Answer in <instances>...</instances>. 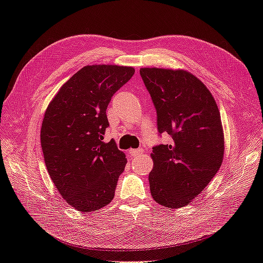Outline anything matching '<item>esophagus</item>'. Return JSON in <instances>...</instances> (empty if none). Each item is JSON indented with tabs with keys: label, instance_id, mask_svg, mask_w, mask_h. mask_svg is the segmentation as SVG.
Returning a JSON list of instances; mask_svg holds the SVG:
<instances>
[{
	"label": "esophagus",
	"instance_id": "obj_1",
	"mask_svg": "<svg viewBox=\"0 0 263 263\" xmlns=\"http://www.w3.org/2000/svg\"><path fill=\"white\" fill-rule=\"evenodd\" d=\"M142 153V149L141 148H138V149H130L129 150V155L133 156V157H136L138 155H140Z\"/></svg>",
	"mask_w": 263,
	"mask_h": 263
}]
</instances>
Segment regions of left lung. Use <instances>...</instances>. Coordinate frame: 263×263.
I'll return each mask as SVG.
<instances>
[{
    "label": "left lung",
    "instance_id": "obj_1",
    "mask_svg": "<svg viewBox=\"0 0 263 263\" xmlns=\"http://www.w3.org/2000/svg\"><path fill=\"white\" fill-rule=\"evenodd\" d=\"M139 72L157 110L158 130L172 138L153 148L151 196L165 208H184L221 165L225 145L219 109L205 84L185 70L141 68Z\"/></svg>",
    "mask_w": 263,
    "mask_h": 263
}]
</instances>
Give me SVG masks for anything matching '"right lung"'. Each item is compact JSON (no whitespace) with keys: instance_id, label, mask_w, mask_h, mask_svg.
Returning a JSON list of instances; mask_svg holds the SVG:
<instances>
[{"instance_id":"add662e5","label":"right lung","mask_w":263,"mask_h":263,"mask_svg":"<svg viewBox=\"0 0 263 263\" xmlns=\"http://www.w3.org/2000/svg\"><path fill=\"white\" fill-rule=\"evenodd\" d=\"M134 73L133 67H83L46 109L41 144L47 170L63 200L80 212L100 210L114 197L127 159L114 140L103 141L106 108Z\"/></svg>"}]
</instances>
